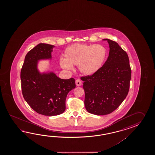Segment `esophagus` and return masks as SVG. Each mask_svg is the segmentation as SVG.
<instances>
[{
	"instance_id": "34e87169",
	"label": "esophagus",
	"mask_w": 155,
	"mask_h": 155,
	"mask_svg": "<svg viewBox=\"0 0 155 155\" xmlns=\"http://www.w3.org/2000/svg\"><path fill=\"white\" fill-rule=\"evenodd\" d=\"M75 83H76V85L78 86H80L81 85V84H82L81 81L80 79H77V80H76Z\"/></svg>"
}]
</instances>
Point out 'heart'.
<instances>
[{
	"mask_svg": "<svg viewBox=\"0 0 155 155\" xmlns=\"http://www.w3.org/2000/svg\"><path fill=\"white\" fill-rule=\"evenodd\" d=\"M106 55L105 48L101 45L75 44L65 50L60 65L65 70H71L73 65H77L83 74L92 75L101 68Z\"/></svg>",
	"mask_w": 155,
	"mask_h": 155,
	"instance_id": "b5f03b06",
	"label": "heart"
}]
</instances>
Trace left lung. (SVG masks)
Masks as SVG:
<instances>
[{"mask_svg": "<svg viewBox=\"0 0 155 155\" xmlns=\"http://www.w3.org/2000/svg\"><path fill=\"white\" fill-rule=\"evenodd\" d=\"M109 56L95 73L82 76L85 91V106L96 115H107L115 111L129 92L131 69L128 55L117 43L109 39Z\"/></svg>", "mask_w": 155, "mask_h": 155, "instance_id": "1", "label": "left lung"}]
</instances>
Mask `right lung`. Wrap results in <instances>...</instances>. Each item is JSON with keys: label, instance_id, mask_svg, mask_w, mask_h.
Wrapping results in <instances>:
<instances>
[{"label": "right lung", "instance_id": "right-lung-1", "mask_svg": "<svg viewBox=\"0 0 155 155\" xmlns=\"http://www.w3.org/2000/svg\"><path fill=\"white\" fill-rule=\"evenodd\" d=\"M54 45L40 43L27 53L20 72L24 98L37 113L58 115L65 111L68 94L75 88V79H61L54 73L40 74L38 61L51 58Z\"/></svg>", "mask_w": 155, "mask_h": 155}]
</instances>
